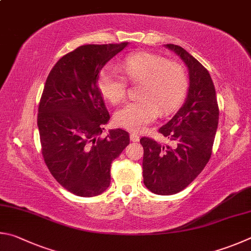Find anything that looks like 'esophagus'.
Instances as JSON below:
<instances>
[{"mask_svg":"<svg viewBox=\"0 0 251 251\" xmlns=\"http://www.w3.org/2000/svg\"><path fill=\"white\" fill-rule=\"evenodd\" d=\"M130 140H131V141H132V142H138L139 141V140H140V137H139V135L137 134V133H131L130 134Z\"/></svg>","mask_w":251,"mask_h":251,"instance_id":"1","label":"esophagus"}]
</instances>
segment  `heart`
<instances>
[{"label":"heart","mask_w":251,"mask_h":251,"mask_svg":"<svg viewBox=\"0 0 251 251\" xmlns=\"http://www.w3.org/2000/svg\"><path fill=\"white\" fill-rule=\"evenodd\" d=\"M121 67L126 78L139 86L137 97L118 110L114 122L121 128L138 132L159 114H169L176 109L185 96L187 75L181 64L164 57L141 51L123 59ZM99 90L112 104H119L126 96V79L113 66L100 72Z\"/></svg>","instance_id":"obj_1"}]
</instances>
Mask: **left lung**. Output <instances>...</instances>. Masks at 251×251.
Masks as SVG:
<instances>
[{
    "mask_svg": "<svg viewBox=\"0 0 251 251\" xmlns=\"http://www.w3.org/2000/svg\"><path fill=\"white\" fill-rule=\"evenodd\" d=\"M166 47L188 68L190 87L184 104L159 132L173 146H161L143 137V182L152 193L172 195L187 187L208 163L217 131L219 109L212 77L203 65L181 46Z\"/></svg>",
    "mask_w": 251,
    "mask_h": 251,
    "instance_id": "obj_1",
    "label": "left lung"
}]
</instances>
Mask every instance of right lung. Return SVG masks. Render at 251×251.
Instances as JSON below:
<instances>
[{
  "mask_svg": "<svg viewBox=\"0 0 251 251\" xmlns=\"http://www.w3.org/2000/svg\"><path fill=\"white\" fill-rule=\"evenodd\" d=\"M128 43L83 45L57 61L38 105L42 154L52 176L73 194L92 197L110 185L114 159L130 143L122 129L100 134L110 114L99 90V73Z\"/></svg>",
  "mask_w": 251,
  "mask_h": 251,
  "instance_id": "right-lung-1",
  "label": "right lung"
}]
</instances>
